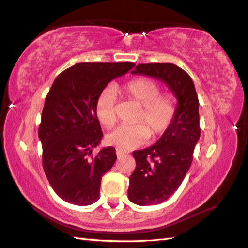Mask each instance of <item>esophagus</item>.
I'll list each match as a JSON object with an SVG mask.
<instances>
[{"label":"esophagus","mask_w":248,"mask_h":248,"mask_svg":"<svg viewBox=\"0 0 248 248\" xmlns=\"http://www.w3.org/2000/svg\"><path fill=\"white\" fill-rule=\"evenodd\" d=\"M116 154H117V157H118V158H120V157H123V156H124L125 154H127V153L124 152V151H121V150H119V148H117V150H116Z\"/></svg>","instance_id":"1"}]
</instances>
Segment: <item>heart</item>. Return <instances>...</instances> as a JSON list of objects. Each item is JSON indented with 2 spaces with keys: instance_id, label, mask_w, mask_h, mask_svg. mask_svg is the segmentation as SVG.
<instances>
[{
  "instance_id": "obj_1",
  "label": "heart",
  "mask_w": 248,
  "mask_h": 248,
  "mask_svg": "<svg viewBox=\"0 0 248 248\" xmlns=\"http://www.w3.org/2000/svg\"><path fill=\"white\" fill-rule=\"evenodd\" d=\"M121 94L141 107L137 125H120L107 136V142L123 151L142 145L148 136L155 137L168 128L175 111L172 98L161 95L160 88L154 81L139 78L124 84ZM96 116L100 123L109 128L117 121L116 94L112 89L104 90L96 102Z\"/></svg>"
}]
</instances>
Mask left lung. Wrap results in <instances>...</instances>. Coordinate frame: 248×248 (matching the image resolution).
I'll list each match as a JSON object with an SVG mask.
<instances>
[{
	"label": "left lung",
	"mask_w": 248,
	"mask_h": 248,
	"mask_svg": "<svg viewBox=\"0 0 248 248\" xmlns=\"http://www.w3.org/2000/svg\"><path fill=\"white\" fill-rule=\"evenodd\" d=\"M131 73L160 80L178 101L158 141L132 153L136 169L129 178L128 199L140 206L157 205L178 190L191 167L201 137L199 97L190 76L174 64H140Z\"/></svg>",
	"instance_id": "obj_1"
}]
</instances>
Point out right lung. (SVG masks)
<instances>
[{
	"instance_id": "right-lung-1",
	"label": "right lung",
	"mask_w": 248,
	"mask_h": 248,
	"mask_svg": "<svg viewBox=\"0 0 248 248\" xmlns=\"http://www.w3.org/2000/svg\"><path fill=\"white\" fill-rule=\"evenodd\" d=\"M133 62H79L57 76L46 97L39 139L42 165L56 194L70 204L88 206L100 199L101 179L117 159L114 147L92 150L103 132L96 102L111 80Z\"/></svg>"
}]
</instances>
